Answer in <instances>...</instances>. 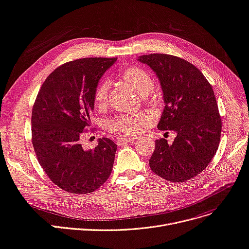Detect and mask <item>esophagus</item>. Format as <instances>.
<instances>
[{"mask_svg":"<svg viewBox=\"0 0 249 249\" xmlns=\"http://www.w3.org/2000/svg\"><path fill=\"white\" fill-rule=\"evenodd\" d=\"M134 138H130V137H121V138H118L116 140V142L118 145H123L124 143H127L129 142H132Z\"/></svg>","mask_w":249,"mask_h":249,"instance_id":"34e87169","label":"esophagus"}]
</instances>
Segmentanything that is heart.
Here are the masks:
<instances>
[{"instance_id":"heart-1","label":"heart","mask_w":249,"mask_h":249,"mask_svg":"<svg viewBox=\"0 0 249 249\" xmlns=\"http://www.w3.org/2000/svg\"><path fill=\"white\" fill-rule=\"evenodd\" d=\"M124 80L140 95L149 93L154 89V79L149 73L138 67H130L122 73ZM110 83L101 81L95 86L92 101L96 109H104L109 98ZM147 119L142 114H118L106 123V128L110 132L123 137H133L138 134L140 128L144 126Z\"/></svg>"}]
</instances>
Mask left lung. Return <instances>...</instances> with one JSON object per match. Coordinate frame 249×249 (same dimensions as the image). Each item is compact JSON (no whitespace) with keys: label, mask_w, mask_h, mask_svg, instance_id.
Returning a JSON list of instances; mask_svg holds the SVG:
<instances>
[{"label":"left lung","mask_w":249,"mask_h":249,"mask_svg":"<svg viewBox=\"0 0 249 249\" xmlns=\"http://www.w3.org/2000/svg\"><path fill=\"white\" fill-rule=\"evenodd\" d=\"M138 61L156 72L164 93L158 129L177 133L172 144L156 140L149 167L167 181L185 182L209 166L220 144L222 119L213 88L200 70L179 57L151 53Z\"/></svg>","instance_id":"obj_1"}]
</instances>
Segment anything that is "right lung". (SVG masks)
I'll return each instance as SVG.
<instances>
[{
  "label": "right lung",
  "instance_id": "1",
  "mask_svg": "<svg viewBox=\"0 0 249 249\" xmlns=\"http://www.w3.org/2000/svg\"><path fill=\"white\" fill-rule=\"evenodd\" d=\"M117 58H84L53 70L37 93L31 113V135L38 163L61 189L86 194L110 177L117 145L109 138L84 150L80 139L90 126L92 95Z\"/></svg>",
  "mask_w": 249,
  "mask_h": 249
}]
</instances>
